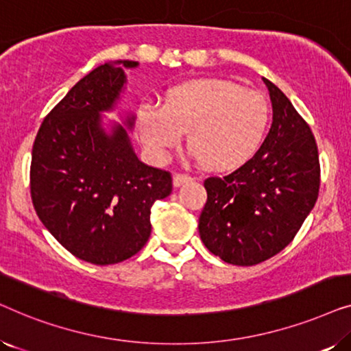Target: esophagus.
Returning a JSON list of instances; mask_svg holds the SVG:
<instances>
[{
	"instance_id": "1",
	"label": "esophagus",
	"mask_w": 351,
	"mask_h": 351,
	"mask_svg": "<svg viewBox=\"0 0 351 351\" xmlns=\"http://www.w3.org/2000/svg\"><path fill=\"white\" fill-rule=\"evenodd\" d=\"M191 180H193V177L189 174H182V172H177V174H174V179H172V182H174V186H180Z\"/></svg>"
}]
</instances>
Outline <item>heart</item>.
<instances>
[{"label": "heart", "mask_w": 351, "mask_h": 351, "mask_svg": "<svg viewBox=\"0 0 351 351\" xmlns=\"http://www.w3.org/2000/svg\"><path fill=\"white\" fill-rule=\"evenodd\" d=\"M270 121L267 99L223 80H198L167 90L162 105L137 110L138 137L156 160H165L189 132L195 156L210 169L237 167L256 152Z\"/></svg>", "instance_id": "heart-1"}]
</instances>
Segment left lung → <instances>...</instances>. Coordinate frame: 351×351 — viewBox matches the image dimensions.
Returning a JSON list of instances; mask_svg holds the SVG:
<instances>
[{"instance_id": "left-lung-1", "label": "left lung", "mask_w": 351, "mask_h": 351, "mask_svg": "<svg viewBox=\"0 0 351 351\" xmlns=\"http://www.w3.org/2000/svg\"><path fill=\"white\" fill-rule=\"evenodd\" d=\"M273 123L251 160L223 177H208L199 237L214 256L251 267L289 244L313 209L319 191L315 136L291 100L271 81Z\"/></svg>"}]
</instances>
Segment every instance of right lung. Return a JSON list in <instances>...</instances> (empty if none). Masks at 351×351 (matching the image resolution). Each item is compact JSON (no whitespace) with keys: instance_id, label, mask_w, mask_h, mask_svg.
<instances>
[{"instance_id":"obj_1","label":"right lung","mask_w":351,"mask_h":351,"mask_svg":"<svg viewBox=\"0 0 351 351\" xmlns=\"http://www.w3.org/2000/svg\"><path fill=\"white\" fill-rule=\"evenodd\" d=\"M121 66L137 62L100 65L80 80L46 114L32 150L38 217L66 251L94 265L136 256L150 238L153 203L172 191L171 172L138 161L126 129L108 136L100 128L99 113L113 108L126 83Z\"/></svg>"}]
</instances>
